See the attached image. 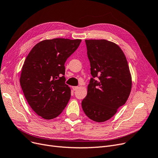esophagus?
I'll use <instances>...</instances> for the list:
<instances>
[{
  "instance_id": "esophagus-1",
  "label": "esophagus",
  "mask_w": 158,
  "mask_h": 158,
  "mask_svg": "<svg viewBox=\"0 0 158 158\" xmlns=\"http://www.w3.org/2000/svg\"><path fill=\"white\" fill-rule=\"evenodd\" d=\"M72 89L74 91L76 90L77 89H78V86H72Z\"/></svg>"
}]
</instances>
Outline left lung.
Segmentation results:
<instances>
[{
	"instance_id": "1",
	"label": "left lung",
	"mask_w": 158,
	"mask_h": 158,
	"mask_svg": "<svg viewBox=\"0 0 158 158\" xmlns=\"http://www.w3.org/2000/svg\"><path fill=\"white\" fill-rule=\"evenodd\" d=\"M85 43L92 77L82 108L90 119L101 123L110 119L125 104L131 91L132 77L118 45L105 39L85 40Z\"/></svg>"
}]
</instances>
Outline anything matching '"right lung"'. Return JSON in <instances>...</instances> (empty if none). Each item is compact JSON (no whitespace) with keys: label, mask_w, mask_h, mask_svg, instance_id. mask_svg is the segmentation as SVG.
Listing matches in <instances>:
<instances>
[{"label":"right lung","mask_w":158,"mask_h":158,"mask_svg":"<svg viewBox=\"0 0 158 158\" xmlns=\"http://www.w3.org/2000/svg\"><path fill=\"white\" fill-rule=\"evenodd\" d=\"M81 42L61 38L44 40L33 48L24 60L20 86L33 110L45 119L57 117L70 99L64 63Z\"/></svg>","instance_id":"add662e5"}]
</instances>
